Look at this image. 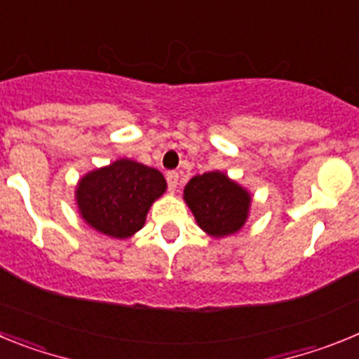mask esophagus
Returning <instances> with one entry per match:
<instances>
[{"mask_svg":"<svg viewBox=\"0 0 359 359\" xmlns=\"http://www.w3.org/2000/svg\"><path fill=\"white\" fill-rule=\"evenodd\" d=\"M177 183H180V174L174 172V170L167 172V187H169L170 192H174L177 189Z\"/></svg>","mask_w":359,"mask_h":359,"instance_id":"34e87169","label":"esophagus"}]
</instances>
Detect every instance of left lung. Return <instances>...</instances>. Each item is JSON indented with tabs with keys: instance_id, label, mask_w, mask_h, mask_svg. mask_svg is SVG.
<instances>
[{
	"instance_id": "obj_1",
	"label": "left lung",
	"mask_w": 359,
	"mask_h": 359,
	"mask_svg": "<svg viewBox=\"0 0 359 359\" xmlns=\"http://www.w3.org/2000/svg\"><path fill=\"white\" fill-rule=\"evenodd\" d=\"M185 201L203 230L214 237H224L243 226L252 198L224 174L212 170L187 183Z\"/></svg>"
}]
</instances>
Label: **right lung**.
Returning <instances> with one entry per match:
<instances>
[{
	"instance_id": "1",
	"label": "right lung",
	"mask_w": 359,
	"mask_h": 359,
	"mask_svg": "<svg viewBox=\"0 0 359 359\" xmlns=\"http://www.w3.org/2000/svg\"><path fill=\"white\" fill-rule=\"evenodd\" d=\"M165 187L160 170L118 160L82 177L77 187L79 210L95 230L126 239L144 226L149 207Z\"/></svg>"
}]
</instances>
